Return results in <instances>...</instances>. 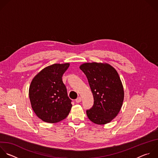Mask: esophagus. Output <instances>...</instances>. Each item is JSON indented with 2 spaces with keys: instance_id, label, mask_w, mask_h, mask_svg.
I'll list each match as a JSON object with an SVG mask.
<instances>
[{
  "instance_id": "1",
  "label": "esophagus",
  "mask_w": 158,
  "mask_h": 158,
  "mask_svg": "<svg viewBox=\"0 0 158 158\" xmlns=\"http://www.w3.org/2000/svg\"><path fill=\"white\" fill-rule=\"evenodd\" d=\"M81 100H82V98H81V97H77V98L76 99V102L77 103H79L80 102H81Z\"/></svg>"
}]
</instances>
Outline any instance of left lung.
I'll return each mask as SVG.
<instances>
[{"label": "left lung", "mask_w": 158, "mask_h": 158, "mask_svg": "<svg viewBox=\"0 0 158 158\" xmlns=\"http://www.w3.org/2000/svg\"><path fill=\"white\" fill-rule=\"evenodd\" d=\"M91 89L94 102L86 111L97 125L110 122L119 113L124 99L123 87L116 69L107 63H85L80 66Z\"/></svg>", "instance_id": "left-lung-1"}]
</instances>
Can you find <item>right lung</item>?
<instances>
[{
    "mask_svg": "<svg viewBox=\"0 0 158 158\" xmlns=\"http://www.w3.org/2000/svg\"><path fill=\"white\" fill-rule=\"evenodd\" d=\"M69 63L54 64L39 72L29 87V98L33 110L42 121L58 123L67 117L72 107L63 74Z\"/></svg>",
    "mask_w": 158,
    "mask_h": 158,
    "instance_id": "obj_1",
    "label": "right lung"
}]
</instances>
